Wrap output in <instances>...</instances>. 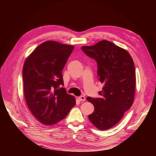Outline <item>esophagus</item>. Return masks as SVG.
Here are the masks:
<instances>
[{"label":"esophagus","instance_id":"1","mask_svg":"<svg viewBox=\"0 0 156 156\" xmlns=\"http://www.w3.org/2000/svg\"><path fill=\"white\" fill-rule=\"evenodd\" d=\"M78 100L80 101H85V97L83 96H81L78 98Z\"/></svg>","mask_w":156,"mask_h":156}]
</instances>
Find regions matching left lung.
<instances>
[{"instance_id": "8db88e82", "label": "left lung", "mask_w": 156, "mask_h": 156, "mask_svg": "<svg viewBox=\"0 0 156 156\" xmlns=\"http://www.w3.org/2000/svg\"><path fill=\"white\" fill-rule=\"evenodd\" d=\"M82 51L96 60L98 77L104 87L99 92L101 98L88 97L94 106L88 119L98 129L105 130L115 126L133 103L135 72L133 60L127 51L107 40Z\"/></svg>"}]
</instances>
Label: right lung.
I'll return each instance as SVG.
<instances>
[{"mask_svg":"<svg viewBox=\"0 0 156 156\" xmlns=\"http://www.w3.org/2000/svg\"><path fill=\"white\" fill-rule=\"evenodd\" d=\"M73 45L48 41L40 44L23 66L24 94L29 110L45 125L64 119L75 105V98L63 87L62 71Z\"/></svg>","mask_w":156,"mask_h":156,"instance_id":"right-lung-1","label":"right lung"}]
</instances>
